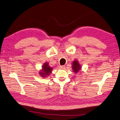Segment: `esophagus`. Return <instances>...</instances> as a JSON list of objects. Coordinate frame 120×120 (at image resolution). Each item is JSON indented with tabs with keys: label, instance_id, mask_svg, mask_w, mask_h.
Listing matches in <instances>:
<instances>
[{
	"label": "esophagus",
	"instance_id": "obj_1",
	"mask_svg": "<svg viewBox=\"0 0 120 120\" xmlns=\"http://www.w3.org/2000/svg\"><path fill=\"white\" fill-rule=\"evenodd\" d=\"M65 65H61V66H60V68H65Z\"/></svg>",
	"mask_w": 120,
	"mask_h": 120
}]
</instances>
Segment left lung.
<instances>
[{"instance_id":"1","label":"left lung","mask_w":120,"mask_h":120,"mask_svg":"<svg viewBox=\"0 0 120 120\" xmlns=\"http://www.w3.org/2000/svg\"><path fill=\"white\" fill-rule=\"evenodd\" d=\"M81 65H80V64H79L78 61L75 60L73 61V69L74 73H78V71H79L81 69Z\"/></svg>"}]
</instances>
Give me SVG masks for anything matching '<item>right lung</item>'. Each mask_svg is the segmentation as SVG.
<instances>
[{"label":"right lung","instance_id":"1","mask_svg":"<svg viewBox=\"0 0 120 120\" xmlns=\"http://www.w3.org/2000/svg\"><path fill=\"white\" fill-rule=\"evenodd\" d=\"M48 64V63H45L42 66V71H40L39 72V74L41 77H46V76H49V75L50 73H51L52 68Z\"/></svg>","mask_w":120,"mask_h":120}]
</instances>
